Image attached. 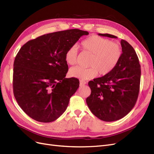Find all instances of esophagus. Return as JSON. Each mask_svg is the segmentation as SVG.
<instances>
[{
    "label": "esophagus",
    "instance_id": "esophagus-1",
    "mask_svg": "<svg viewBox=\"0 0 154 154\" xmlns=\"http://www.w3.org/2000/svg\"><path fill=\"white\" fill-rule=\"evenodd\" d=\"M85 84H86V82L85 81H82V80L80 81V86H83Z\"/></svg>",
    "mask_w": 154,
    "mask_h": 154
}]
</instances>
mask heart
Returning a JSON list of instances; mask_svg holds the SVG:
<instances>
[{
	"label": "heart",
	"mask_w": 154,
	"mask_h": 154,
	"mask_svg": "<svg viewBox=\"0 0 154 154\" xmlns=\"http://www.w3.org/2000/svg\"><path fill=\"white\" fill-rule=\"evenodd\" d=\"M82 49L91 55L88 65L85 68L75 66L69 70L72 77L80 80H89L95 77L97 72L100 75H106L117 66L122 57V49L119 44L98 36H92L81 43ZM78 49L76 45L70 48L65 54V60L69 65L76 62Z\"/></svg>",
	"instance_id": "obj_1"
}]
</instances>
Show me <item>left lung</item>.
I'll use <instances>...</instances> for the list:
<instances>
[{
    "label": "left lung",
    "instance_id": "left-lung-1",
    "mask_svg": "<svg viewBox=\"0 0 154 154\" xmlns=\"http://www.w3.org/2000/svg\"><path fill=\"white\" fill-rule=\"evenodd\" d=\"M100 36L117 38L110 34ZM122 57L112 71L88 82L91 94L86 99L92 113L104 122H110L127 115L136 103L141 80V66L132 46L121 40Z\"/></svg>",
    "mask_w": 154,
    "mask_h": 154
}]
</instances>
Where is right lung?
<instances>
[{
  "mask_svg": "<svg viewBox=\"0 0 154 154\" xmlns=\"http://www.w3.org/2000/svg\"><path fill=\"white\" fill-rule=\"evenodd\" d=\"M87 31L78 29L44 35L25 44L13 64V94L24 112L37 122L58 119L79 87L76 78H66V51Z\"/></svg>",
  "mask_w": 154,
  "mask_h": 154,
  "instance_id": "1",
  "label": "right lung"
}]
</instances>
